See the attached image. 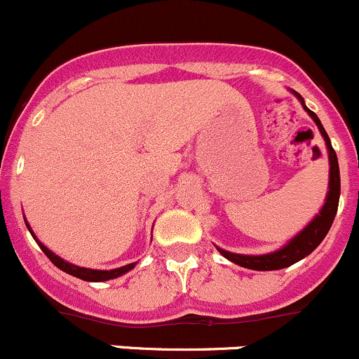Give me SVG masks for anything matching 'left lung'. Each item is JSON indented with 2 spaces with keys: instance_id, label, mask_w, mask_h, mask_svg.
Here are the masks:
<instances>
[{
  "instance_id": "8db88e82",
  "label": "left lung",
  "mask_w": 359,
  "mask_h": 359,
  "mask_svg": "<svg viewBox=\"0 0 359 359\" xmlns=\"http://www.w3.org/2000/svg\"><path fill=\"white\" fill-rule=\"evenodd\" d=\"M297 95V98L300 100L304 108L307 110V114L312 116L313 122L319 127L322 137L325 140V146H327L329 152V164H331V171H329V193L327 200H325L324 207L319 212V215L310 222L307 227L302 231L299 236L293 237L290 243L281 248L280 251L271 252V255H263V256H244V255H233V252L224 251V249H219L220 255L227 259H231L232 263L239 264L243 268L249 269H257V271H271V269H281L288 268L292 264H295L297 261L304 259L305 256H309L313 249L319 245L324 237L327 236L329 229L334 222V217L337 213V205H339V195H341V178H339V164H337V156L336 151H334L331 146V139H329L327 132L322 127L319 116L313 114L312 110H309L305 107L304 98L297 91H293Z\"/></svg>"
}]
</instances>
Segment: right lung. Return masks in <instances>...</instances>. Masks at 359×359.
<instances>
[{"label": "right lung", "instance_id": "1", "mask_svg": "<svg viewBox=\"0 0 359 359\" xmlns=\"http://www.w3.org/2000/svg\"><path fill=\"white\" fill-rule=\"evenodd\" d=\"M28 227V224H27ZM30 231V229H28ZM32 236H34V232L30 231ZM35 237V236H34ZM35 241H37V237H35ZM39 243V241H37ZM40 249H42L43 252H46V256L49 257V259L52 261V263L55 264L59 269H62V271L69 273V275L76 276V278H81V280L84 281H104V280H111V278H116V276H122L123 273L130 271L132 268L135 266V263L132 264H127V266H122V268H116V269H110V271H100V269H88V268H79V266H74V264L71 263H66L64 259H60L59 256H55L54 252L49 251V249L46 248L42 243H39Z\"/></svg>", "mask_w": 359, "mask_h": 359}]
</instances>
